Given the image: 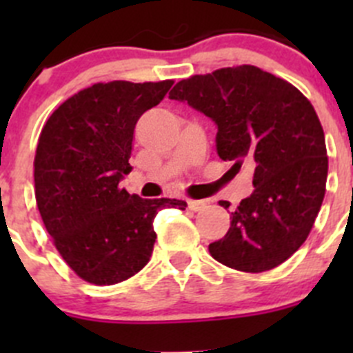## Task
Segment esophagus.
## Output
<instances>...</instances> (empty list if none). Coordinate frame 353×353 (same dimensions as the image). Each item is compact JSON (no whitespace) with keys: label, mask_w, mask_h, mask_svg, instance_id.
<instances>
[{"label":"esophagus","mask_w":353,"mask_h":353,"mask_svg":"<svg viewBox=\"0 0 353 353\" xmlns=\"http://www.w3.org/2000/svg\"><path fill=\"white\" fill-rule=\"evenodd\" d=\"M188 206H190V210H193V212H201L206 206V201H203V199H188Z\"/></svg>","instance_id":"esophagus-1"}]
</instances>
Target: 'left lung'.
<instances>
[{
    "instance_id": "8db88e82",
    "label": "left lung",
    "mask_w": 353,
    "mask_h": 353,
    "mask_svg": "<svg viewBox=\"0 0 353 353\" xmlns=\"http://www.w3.org/2000/svg\"><path fill=\"white\" fill-rule=\"evenodd\" d=\"M169 99L208 116L219 130L220 159L254 172V191L232 212L225 237L208 245L210 254L248 273L282 265L307 239L325 198L328 157L311 102L251 65L181 80Z\"/></svg>"
}]
</instances>
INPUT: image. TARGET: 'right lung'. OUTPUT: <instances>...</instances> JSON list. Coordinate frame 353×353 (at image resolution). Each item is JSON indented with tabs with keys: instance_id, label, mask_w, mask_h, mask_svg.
Returning <instances> with one entry per match:
<instances>
[{
	"instance_id": "obj_1",
	"label": "right lung",
	"mask_w": 353,
	"mask_h": 353,
	"mask_svg": "<svg viewBox=\"0 0 353 353\" xmlns=\"http://www.w3.org/2000/svg\"><path fill=\"white\" fill-rule=\"evenodd\" d=\"M172 80L95 83L63 102L39 137L35 201L56 249L85 282L114 285L150 261L154 219L183 199H143L119 183L131 172L134 126Z\"/></svg>"
}]
</instances>
